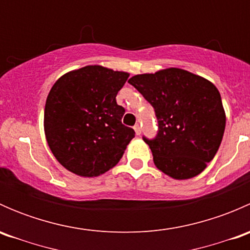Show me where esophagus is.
Segmentation results:
<instances>
[{"mask_svg": "<svg viewBox=\"0 0 250 250\" xmlns=\"http://www.w3.org/2000/svg\"><path fill=\"white\" fill-rule=\"evenodd\" d=\"M134 130H135V134L140 135V134H141V127H140V125H134Z\"/></svg>", "mask_w": 250, "mask_h": 250, "instance_id": "esophagus-1", "label": "esophagus"}]
</instances>
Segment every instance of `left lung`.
<instances>
[{
	"label": "left lung",
	"mask_w": 250,
	"mask_h": 250,
	"mask_svg": "<svg viewBox=\"0 0 250 250\" xmlns=\"http://www.w3.org/2000/svg\"><path fill=\"white\" fill-rule=\"evenodd\" d=\"M128 82L152 105L157 117V135L143 137L156 167L178 180L202 173L225 130V111L215 85L176 67L135 75Z\"/></svg>",
	"instance_id": "left-lung-1"
}]
</instances>
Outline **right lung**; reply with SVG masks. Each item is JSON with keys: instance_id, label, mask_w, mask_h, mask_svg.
Returning a JSON list of instances; mask_svg holds the SVG:
<instances>
[{"instance_id": "1", "label": "right lung", "mask_w": 250, "mask_h": 250, "mask_svg": "<svg viewBox=\"0 0 250 250\" xmlns=\"http://www.w3.org/2000/svg\"><path fill=\"white\" fill-rule=\"evenodd\" d=\"M129 74L88 65L67 72L50 89L44 133L58 162L80 176H98L115 167L135 137L122 125L125 110L116 103Z\"/></svg>"}]
</instances>
